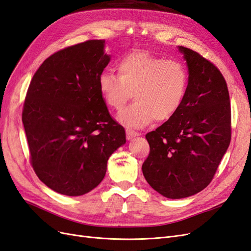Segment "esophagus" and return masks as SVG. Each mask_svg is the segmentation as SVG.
Returning <instances> with one entry per match:
<instances>
[{
    "instance_id": "1",
    "label": "esophagus",
    "mask_w": 251,
    "mask_h": 251,
    "mask_svg": "<svg viewBox=\"0 0 251 251\" xmlns=\"http://www.w3.org/2000/svg\"><path fill=\"white\" fill-rule=\"evenodd\" d=\"M126 139H127V140H131V139H133V138H135V137H137V136L140 135V134L137 133V132L130 130V128H126Z\"/></svg>"
}]
</instances>
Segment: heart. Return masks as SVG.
<instances>
[{
	"instance_id": "b5f03b06",
	"label": "heart",
	"mask_w": 251,
	"mask_h": 251,
	"mask_svg": "<svg viewBox=\"0 0 251 251\" xmlns=\"http://www.w3.org/2000/svg\"><path fill=\"white\" fill-rule=\"evenodd\" d=\"M117 70L118 76L101 73L98 86L114 110L123 109L133 93L135 102L119 113L120 123L142 127L154 119L168 121L179 111L188 87V74L180 62L136 50L118 60Z\"/></svg>"
}]
</instances>
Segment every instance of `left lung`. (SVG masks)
I'll return each mask as SVG.
<instances>
[{
	"mask_svg": "<svg viewBox=\"0 0 251 251\" xmlns=\"http://www.w3.org/2000/svg\"><path fill=\"white\" fill-rule=\"evenodd\" d=\"M188 68V87L179 111L146 135L150 155L143 176L157 193L182 199L214 178L231 137L229 93L223 75L207 59L178 46Z\"/></svg>",
	"mask_w": 251,
	"mask_h": 251,
	"instance_id": "8db88e82",
	"label": "left lung"
}]
</instances>
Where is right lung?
<instances>
[{"label": "right lung", "instance_id": "right-lung-1", "mask_svg": "<svg viewBox=\"0 0 251 251\" xmlns=\"http://www.w3.org/2000/svg\"><path fill=\"white\" fill-rule=\"evenodd\" d=\"M92 40L49 56L27 91L22 120L37 177L52 191L76 197L104 178L110 156L126 143L98 78L111 55Z\"/></svg>", "mask_w": 251, "mask_h": 251}]
</instances>
